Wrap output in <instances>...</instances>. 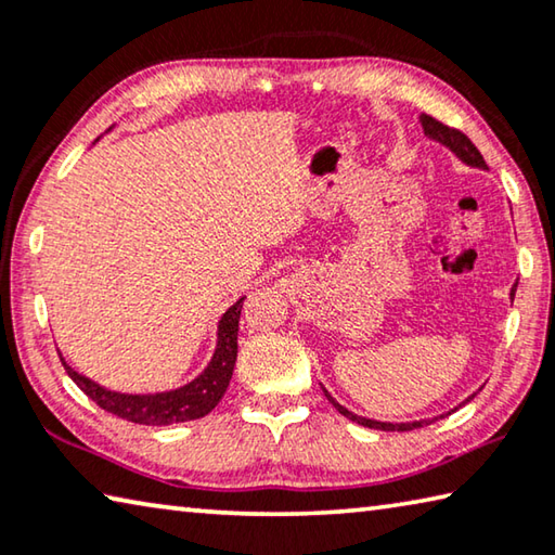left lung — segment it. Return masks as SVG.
<instances>
[{
	"instance_id": "obj_1",
	"label": "left lung",
	"mask_w": 555,
	"mask_h": 555,
	"mask_svg": "<svg viewBox=\"0 0 555 555\" xmlns=\"http://www.w3.org/2000/svg\"><path fill=\"white\" fill-rule=\"evenodd\" d=\"M421 127H424V134H426L428 139H436L438 144L448 146L450 152H453L463 164L475 166V168H487L482 154L477 152V146H475L473 142H469V139H467L460 129L448 127V125H443V121H438L436 117H430V115H421ZM514 291H516V284H514V288H512V300H514ZM323 391H325V389H323ZM325 397H327V401H331L337 411L343 413L345 418H350V421H354V424H360V426H364V428H374V430H413V428L428 426V424H434V421H438V416H436V418H426V421H411V424H384V421L364 418V416H357V413H352V411H347V409L340 406V403H337L327 391H325ZM469 399H473V397H469ZM469 399H467V401H469Z\"/></svg>"
}]
</instances>
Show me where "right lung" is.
Listing matches in <instances>:
<instances>
[{
	"mask_svg": "<svg viewBox=\"0 0 555 555\" xmlns=\"http://www.w3.org/2000/svg\"><path fill=\"white\" fill-rule=\"evenodd\" d=\"M244 298L230 306L222 313L218 323V345H215L212 360L208 362L198 377L193 382L183 384V387L171 391L158 393H121L112 391L107 387H100L82 374L75 372L65 364L61 357L68 377L78 384V387L88 393V397L115 416L131 421V424L144 426H168V424H183V421H195L208 416V413L218 406L222 393L228 391L234 362H237V331H240V313H242Z\"/></svg>",
	"mask_w": 555,
	"mask_h": 555,
	"instance_id": "right-lung-1",
	"label": "right lung"
}]
</instances>
